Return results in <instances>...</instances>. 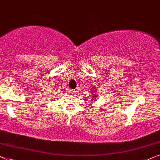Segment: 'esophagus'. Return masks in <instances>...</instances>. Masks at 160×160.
<instances>
[{"label":"esophagus","mask_w":160,"mask_h":160,"mask_svg":"<svg viewBox=\"0 0 160 160\" xmlns=\"http://www.w3.org/2000/svg\"><path fill=\"white\" fill-rule=\"evenodd\" d=\"M70 92H71L72 94H74V93L77 92V91L76 90H70Z\"/></svg>","instance_id":"obj_1"}]
</instances>
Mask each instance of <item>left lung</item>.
<instances>
[{
	"instance_id": "left-lung-1",
	"label": "left lung",
	"mask_w": 160,
	"mask_h": 160,
	"mask_svg": "<svg viewBox=\"0 0 160 160\" xmlns=\"http://www.w3.org/2000/svg\"><path fill=\"white\" fill-rule=\"evenodd\" d=\"M95 91H96L95 89H93V90L91 91V92H90V94L92 95V96H91V97L93 98V99H96V97H96V95H97V93H96Z\"/></svg>"
}]
</instances>
